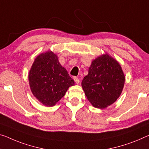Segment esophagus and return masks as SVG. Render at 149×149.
I'll use <instances>...</instances> for the list:
<instances>
[{
	"mask_svg": "<svg viewBox=\"0 0 149 149\" xmlns=\"http://www.w3.org/2000/svg\"><path fill=\"white\" fill-rule=\"evenodd\" d=\"M74 81H75V84H78L79 83V79L78 77H74Z\"/></svg>",
	"mask_w": 149,
	"mask_h": 149,
	"instance_id": "esophagus-1",
	"label": "esophagus"
}]
</instances>
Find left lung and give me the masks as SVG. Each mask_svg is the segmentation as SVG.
<instances>
[{"mask_svg": "<svg viewBox=\"0 0 149 149\" xmlns=\"http://www.w3.org/2000/svg\"><path fill=\"white\" fill-rule=\"evenodd\" d=\"M124 81L125 75L118 61L105 53L92 61L81 86L91 104L104 109L120 96Z\"/></svg>", "mask_w": 149, "mask_h": 149, "instance_id": "8db88e82", "label": "left lung"}]
</instances>
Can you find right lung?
<instances>
[{
  "label": "right lung",
  "mask_w": 149,
  "mask_h": 149,
  "mask_svg": "<svg viewBox=\"0 0 149 149\" xmlns=\"http://www.w3.org/2000/svg\"><path fill=\"white\" fill-rule=\"evenodd\" d=\"M31 90L44 106L52 107L65 96L74 81L62 67L58 57L52 51L40 53L29 72Z\"/></svg>",
  "instance_id": "obj_1"
}]
</instances>
